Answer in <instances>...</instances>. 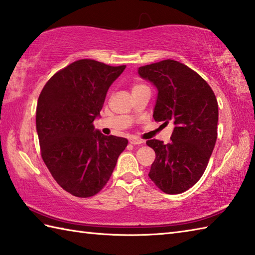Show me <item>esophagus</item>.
Segmentation results:
<instances>
[{"label": "esophagus", "mask_w": 255, "mask_h": 255, "mask_svg": "<svg viewBox=\"0 0 255 255\" xmlns=\"http://www.w3.org/2000/svg\"><path fill=\"white\" fill-rule=\"evenodd\" d=\"M129 142H130L133 145H140V144L143 143V141H142L141 139H138L136 137H132V138L129 139Z\"/></svg>", "instance_id": "1"}]
</instances>
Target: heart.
<instances>
[{"instance_id": "obj_1", "label": "heart", "mask_w": 255, "mask_h": 255, "mask_svg": "<svg viewBox=\"0 0 255 255\" xmlns=\"http://www.w3.org/2000/svg\"><path fill=\"white\" fill-rule=\"evenodd\" d=\"M137 86H138V85H137Z\"/></svg>"}]
</instances>
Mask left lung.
I'll return each instance as SVG.
<instances>
[{"label": "left lung", "instance_id": "left-lung-1", "mask_svg": "<svg viewBox=\"0 0 255 255\" xmlns=\"http://www.w3.org/2000/svg\"><path fill=\"white\" fill-rule=\"evenodd\" d=\"M158 95L155 122L174 124L171 141L148 140L155 152L149 177L166 194L195 185L207 167L217 140L218 103L208 83L185 64L171 59L138 69Z\"/></svg>", "mask_w": 255, "mask_h": 255}]
</instances>
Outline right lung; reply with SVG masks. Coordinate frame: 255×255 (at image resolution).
<instances>
[{"mask_svg":"<svg viewBox=\"0 0 255 255\" xmlns=\"http://www.w3.org/2000/svg\"><path fill=\"white\" fill-rule=\"evenodd\" d=\"M125 68L78 60L51 77L38 99L42 160L59 185L77 197L94 196L105 186L128 144L126 138L104 136L93 126Z\"/></svg>","mask_w":255,"mask_h":255,"instance_id":"1","label":"right lung"}]
</instances>
